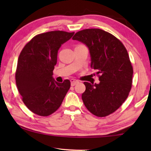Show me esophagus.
<instances>
[{
    "mask_svg": "<svg viewBox=\"0 0 151 151\" xmlns=\"http://www.w3.org/2000/svg\"><path fill=\"white\" fill-rule=\"evenodd\" d=\"M78 80H75V79H71V86H75L76 84H78Z\"/></svg>",
    "mask_w": 151,
    "mask_h": 151,
    "instance_id": "34e87169",
    "label": "esophagus"
}]
</instances>
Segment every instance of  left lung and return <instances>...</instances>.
I'll list each match as a JSON object with an SVG mask.
<instances>
[{"instance_id":"1","label":"left lung","mask_w":151,"mask_h":151,"mask_svg":"<svg viewBox=\"0 0 151 151\" xmlns=\"http://www.w3.org/2000/svg\"><path fill=\"white\" fill-rule=\"evenodd\" d=\"M73 40L88 47L91 67L99 74V84L84 82L82 99L86 109L98 117L115 112L131 91L133 67L124 45L110 33L86 29L76 33Z\"/></svg>"}]
</instances>
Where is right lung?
I'll use <instances>...</instances> for the list:
<instances>
[{
    "label": "right lung",
    "instance_id": "right-lung-1",
    "mask_svg": "<svg viewBox=\"0 0 151 151\" xmlns=\"http://www.w3.org/2000/svg\"><path fill=\"white\" fill-rule=\"evenodd\" d=\"M74 32L53 31L34 37L22 49L18 60L16 82L26 106L35 114L48 116L60 106L71 82H57L53 77L62 45Z\"/></svg>",
    "mask_w": 151,
    "mask_h": 151
}]
</instances>
